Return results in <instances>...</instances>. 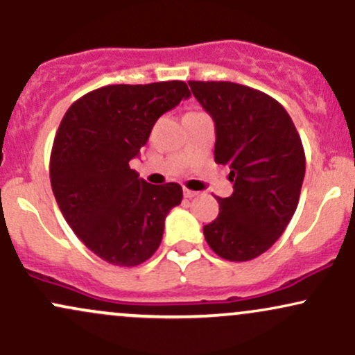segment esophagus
Instances as JSON below:
<instances>
[{
  "instance_id": "esophagus-1",
  "label": "esophagus",
  "mask_w": 355,
  "mask_h": 355,
  "mask_svg": "<svg viewBox=\"0 0 355 355\" xmlns=\"http://www.w3.org/2000/svg\"><path fill=\"white\" fill-rule=\"evenodd\" d=\"M183 195H185V198H193V197H197L198 191H193V190H189V189H183Z\"/></svg>"
}]
</instances>
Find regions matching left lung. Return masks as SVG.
<instances>
[{"mask_svg": "<svg viewBox=\"0 0 355 355\" xmlns=\"http://www.w3.org/2000/svg\"><path fill=\"white\" fill-rule=\"evenodd\" d=\"M215 121V162L230 168L234 193L203 227L222 259L247 262L267 252L294 217L305 175L299 133L279 101L232 81H189Z\"/></svg>", "mask_w": 355, "mask_h": 355, "instance_id": "8db88e82", "label": "left lung"}]
</instances>
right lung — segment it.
Here are the masks:
<instances>
[{"mask_svg": "<svg viewBox=\"0 0 355 355\" xmlns=\"http://www.w3.org/2000/svg\"><path fill=\"white\" fill-rule=\"evenodd\" d=\"M185 81L108 85L76 100L61 120L50 157L51 189L68 225L105 262L135 267L164 237L180 205L178 183L150 185L130 168L155 121L189 98Z\"/></svg>", "mask_w": 355, "mask_h": 355, "instance_id": "right-lung-1", "label": "right lung"}]
</instances>
